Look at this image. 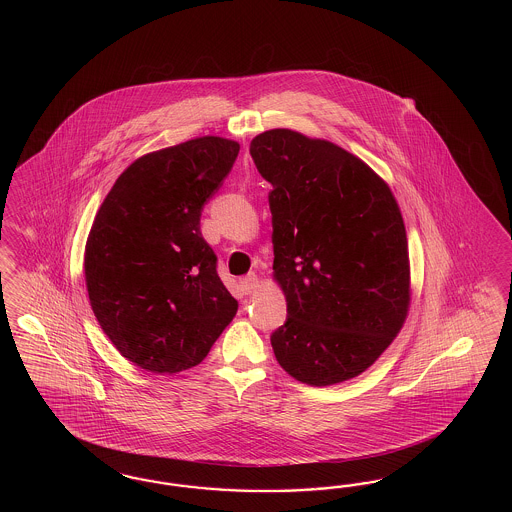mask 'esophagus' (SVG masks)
Returning a JSON list of instances; mask_svg holds the SVG:
<instances>
[{"label": "esophagus", "instance_id": "34e87169", "mask_svg": "<svg viewBox=\"0 0 512 512\" xmlns=\"http://www.w3.org/2000/svg\"><path fill=\"white\" fill-rule=\"evenodd\" d=\"M240 287H242V293H246V295L255 293V291L259 289V278H257V274L251 272L246 278L240 279Z\"/></svg>", "mask_w": 512, "mask_h": 512}]
</instances>
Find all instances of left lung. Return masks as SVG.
Returning a JSON list of instances; mask_svg holds the SVG:
<instances>
[{"mask_svg": "<svg viewBox=\"0 0 512 512\" xmlns=\"http://www.w3.org/2000/svg\"><path fill=\"white\" fill-rule=\"evenodd\" d=\"M249 154L274 187L272 268L289 315L270 338L276 360L311 387L353 379L383 355L409 311L400 206L379 174L330 140L270 129Z\"/></svg>", "mask_w": 512, "mask_h": 512, "instance_id": "8db88e82", "label": "left lung"}]
</instances>
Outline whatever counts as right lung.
Masks as SVG:
<instances>
[{"instance_id":"add662e5","label":"right lung","mask_w":512,"mask_h":512,"mask_svg":"<svg viewBox=\"0 0 512 512\" xmlns=\"http://www.w3.org/2000/svg\"><path fill=\"white\" fill-rule=\"evenodd\" d=\"M240 152L199 137L142 155L93 219L84 253L93 315L122 357L142 370L201 364L238 302L217 276L201 212Z\"/></svg>"}]
</instances>
